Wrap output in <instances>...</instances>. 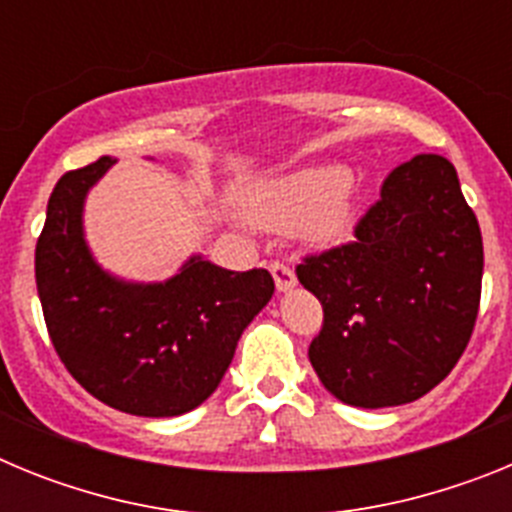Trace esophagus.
I'll return each instance as SVG.
<instances>
[{"label":"esophagus","instance_id":"esophagus-1","mask_svg":"<svg viewBox=\"0 0 512 512\" xmlns=\"http://www.w3.org/2000/svg\"><path fill=\"white\" fill-rule=\"evenodd\" d=\"M271 277H274V284H277L279 292H289V289H295L297 284V277L295 271L289 269L287 264H279V261H274V264L269 266Z\"/></svg>","mask_w":512,"mask_h":512}]
</instances>
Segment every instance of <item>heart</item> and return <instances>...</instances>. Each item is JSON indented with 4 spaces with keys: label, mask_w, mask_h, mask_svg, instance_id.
Returning <instances> with one entry per match:
<instances>
[{
    "label": "heart",
    "mask_w": 512,
    "mask_h": 512,
    "mask_svg": "<svg viewBox=\"0 0 512 512\" xmlns=\"http://www.w3.org/2000/svg\"><path fill=\"white\" fill-rule=\"evenodd\" d=\"M248 217L264 230L292 233L312 248H336L354 235L359 223V194L351 169L323 161L256 184L246 194Z\"/></svg>",
    "instance_id": "b5f03b06"
}]
</instances>
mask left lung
Segmentation results:
<instances>
[{"label": "left lung", "mask_w": 512, "mask_h": 512, "mask_svg": "<svg viewBox=\"0 0 512 512\" xmlns=\"http://www.w3.org/2000/svg\"><path fill=\"white\" fill-rule=\"evenodd\" d=\"M482 266V233L454 164L423 153L397 166L356 241L297 266L323 305L307 356L325 390L369 410L431 392L472 336Z\"/></svg>", "instance_id": "left-lung-1"}]
</instances>
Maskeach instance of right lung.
Returning a JSON list of instances; mask_svg holds the SVG:
<instances>
[{"instance_id":"right-lung-1","label":"right lung","mask_w":512,"mask_h":512,"mask_svg":"<svg viewBox=\"0 0 512 512\" xmlns=\"http://www.w3.org/2000/svg\"><path fill=\"white\" fill-rule=\"evenodd\" d=\"M117 158L58 179L35 248L45 325L71 377L99 402L174 418L200 408L233 361L238 338L274 295L266 269L228 271L192 253L164 282L104 269L84 230V205Z\"/></svg>"}]
</instances>
